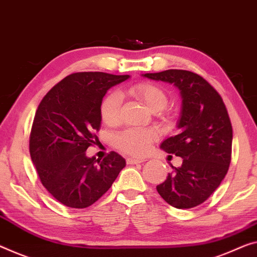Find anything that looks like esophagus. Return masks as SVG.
I'll return each mask as SVG.
<instances>
[{
  "label": "esophagus",
  "mask_w": 257,
  "mask_h": 257,
  "mask_svg": "<svg viewBox=\"0 0 257 257\" xmlns=\"http://www.w3.org/2000/svg\"><path fill=\"white\" fill-rule=\"evenodd\" d=\"M146 160H140V159H132V157H130V159L126 160L127 162V164H139V163H144Z\"/></svg>",
  "instance_id": "34e87169"
}]
</instances>
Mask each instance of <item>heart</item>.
<instances>
[{
    "mask_svg": "<svg viewBox=\"0 0 257 257\" xmlns=\"http://www.w3.org/2000/svg\"><path fill=\"white\" fill-rule=\"evenodd\" d=\"M132 96L140 100L149 110H162L168 103V96L159 86L142 82L132 86L128 89ZM121 96L119 93L111 92L104 97L101 104V117L104 123L115 126L120 121ZM156 139V132L149 128L130 127L119 133L116 138L117 147L126 154L133 156H142L152 147Z\"/></svg>",
    "mask_w": 257,
    "mask_h": 257,
    "instance_id": "1",
    "label": "heart"
}]
</instances>
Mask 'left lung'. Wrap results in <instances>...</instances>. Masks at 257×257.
Here are the masks:
<instances>
[{
    "instance_id": "left-lung-1",
    "label": "left lung",
    "mask_w": 257,
    "mask_h": 257,
    "mask_svg": "<svg viewBox=\"0 0 257 257\" xmlns=\"http://www.w3.org/2000/svg\"><path fill=\"white\" fill-rule=\"evenodd\" d=\"M142 77L179 89L181 110L177 128L161 148L183 159L156 189L170 206L189 209L203 203L226 176L231 162L232 125L226 106L207 80L186 70L145 73Z\"/></svg>"
}]
</instances>
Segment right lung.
Listing matches in <instances>:
<instances>
[{"instance_id":"add662e5","label":"right lung","mask_w":257,"mask_h":257,"mask_svg":"<svg viewBox=\"0 0 257 257\" xmlns=\"http://www.w3.org/2000/svg\"><path fill=\"white\" fill-rule=\"evenodd\" d=\"M130 76L78 72L65 77L42 98L30 137L31 159L43 186L70 208H87L111 187L126 165L111 152L103 160L86 151L97 142L102 100Z\"/></svg>"}]
</instances>
